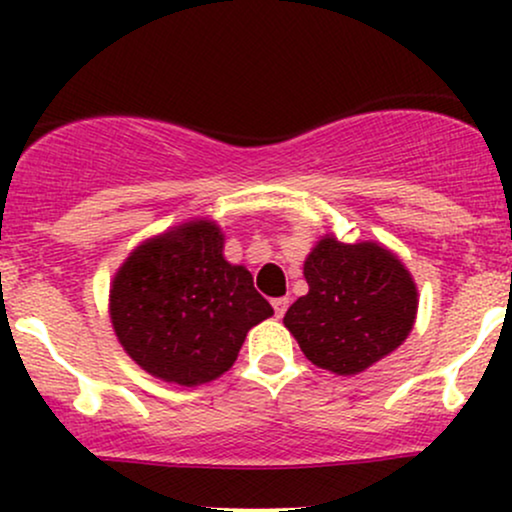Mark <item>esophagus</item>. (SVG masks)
<instances>
[{
  "instance_id": "34e87169",
  "label": "esophagus",
  "mask_w": 512,
  "mask_h": 512,
  "mask_svg": "<svg viewBox=\"0 0 512 512\" xmlns=\"http://www.w3.org/2000/svg\"><path fill=\"white\" fill-rule=\"evenodd\" d=\"M289 298H274L272 301V305H274V313H276V317H284V313L286 310H289Z\"/></svg>"
}]
</instances>
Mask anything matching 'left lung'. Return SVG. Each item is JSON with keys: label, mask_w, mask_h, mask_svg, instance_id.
<instances>
[{"label": "left lung", "mask_w": 512, "mask_h": 512, "mask_svg": "<svg viewBox=\"0 0 512 512\" xmlns=\"http://www.w3.org/2000/svg\"><path fill=\"white\" fill-rule=\"evenodd\" d=\"M303 276L308 293L286 310L284 325L317 368L358 375L414 330V276L375 240L342 243L325 233L305 257Z\"/></svg>", "instance_id": "1"}]
</instances>
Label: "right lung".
I'll list each match as a JSON object with an SVG mask.
<instances>
[{
    "mask_svg": "<svg viewBox=\"0 0 512 512\" xmlns=\"http://www.w3.org/2000/svg\"><path fill=\"white\" fill-rule=\"evenodd\" d=\"M221 226L192 219L146 238L110 284V322L127 356L163 383L197 387L236 363L274 315L243 264L223 257Z\"/></svg>",
    "mask_w": 512,
    "mask_h": 512,
    "instance_id": "obj_1",
    "label": "right lung"
}]
</instances>
